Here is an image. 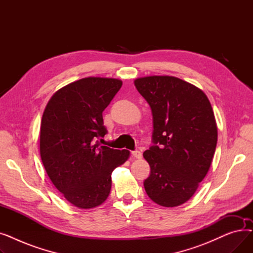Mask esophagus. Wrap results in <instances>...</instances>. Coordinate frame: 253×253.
<instances>
[{
  "instance_id": "34e87169",
  "label": "esophagus",
  "mask_w": 253,
  "mask_h": 253,
  "mask_svg": "<svg viewBox=\"0 0 253 253\" xmlns=\"http://www.w3.org/2000/svg\"><path fill=\"white\" fill-rule=\"evenodd\" d=\"M132 156H133L136 159H140L142 157V154L139 151H133V152H132Z\"/></svg>"
}]
</instances>
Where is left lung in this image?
Returning <instances> with one entry per match:
<instances>
[{
	"label": "left lung",
	"mask_w": 253,
	"mask_h": 253,
	"mask_svg": "<svg viewBox=\"0 0 253 253\" xmlns=\"http://www.w3.org/2000/svg\"><path fill=\"white\" fill-rule=\"evenodd\" d=\"M134 85L153 114L154 145L143 153L151 167L144 190L159 205H181L195 194L213 159V110L201 89L175 77L138 78Z\"/></svg>",
	"instance_id": "left-lung-1"
}]
</instances>
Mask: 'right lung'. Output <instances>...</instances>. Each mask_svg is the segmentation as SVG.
<instances>
[{
    "label": "right lung",
    "instance_id": "obj_1",
    "mask_svg": "<svg viewBox=\"0 0 253 253\" xmlns=\"http://www.w3.org/2000/svg\"><path fill=\"white\" fill-rule=\"evenodd\" d=\"M121 86V80L112 78L78 80L56 91L43 113V165L55 188L78 208L102 204L111 192L112 172L129 158V151L114 150L96 140L108 132L102 112Z\"/></svg>",
    "mask_w": 253,
    "mask_h": 253
}]
</instances>
